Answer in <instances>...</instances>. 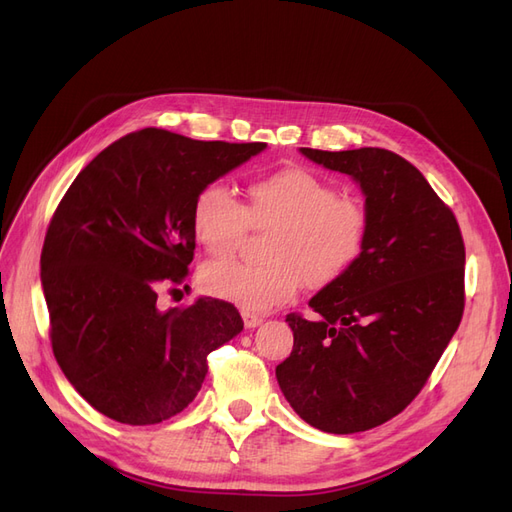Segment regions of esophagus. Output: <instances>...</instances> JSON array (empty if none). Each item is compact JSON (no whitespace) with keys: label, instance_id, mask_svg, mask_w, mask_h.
Returning a JSON list of instances; mask_svg holds the SVG:
<instances>
[{"label":"esophagus","instance_id":"obj_1","mask_svg":"<svg viewBox=\"0 0 512 512\" xmlns=\"http://www.w3.org/2000/svg\"><path fill=\"white\" fill-rule=\"evenodd\" d=\"M241 316H243V322H245V327L247 329H256L258 324H262V316H258V314H252V312H241Z\"/></svg>","mask_w":512,"mask_h":512}]
</instances>
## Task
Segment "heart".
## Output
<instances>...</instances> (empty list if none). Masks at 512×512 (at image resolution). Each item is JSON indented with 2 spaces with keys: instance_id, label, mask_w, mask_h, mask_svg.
I'll list each match as a JSON object with an SVG mask.
<instances>
[{
  "instance_id": "1",
  "label": "heart",
  "mask_w": 512,
  "mask_h": 512,
  "mask_svg": "<svg viewBox=\"0 0 512 512\" xmlns=\"http://www.w3.org/2000/svg\"><path fill=\"white\" fill-rule=\"evenodd\" d=\"M250 226L275 228L265 245L269 260L211 262L203 269V286L243 312H269L292 299L303 282L324 288L342 280L363 254L369 213L359 198L339 194L333 181L303 166L254 179L247 205L218 181L198 190L192 235L209 256L235 254Z\"/></svg>"
}]
</instances>
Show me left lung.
<instances>
[{"label": "left lung", "mask_w": 512, "mask_h": 512, "mask_svg": "<svg viewBox=\"0 0 512 512\" xmlns=\"http://www.w3.org/2000/svg\"><path fill=\"white\" fill-rule=\"evenodd\" d=\"M301 153L361 185L369 235L354 267L309 301L316 320L286 316L294 346L275 376L305 423L367 431L406 410L455 335L466 247L453 211L397 153Z\"/></svg>", "instance_id": "left-lung-1"}]
</instances>
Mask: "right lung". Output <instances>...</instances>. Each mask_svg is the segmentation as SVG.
Listing matches in <instances>:
<instances>
[{"label":"right lung","mask_w":512,"mask_h":512,"mask_svg":"<svg viewBox=\"0 0 512 512\" xmlns=\"http://www.w3.org/2000/svg\"><path fill=\"white\" fill-rule=\"evenodd\" d=\"M265 147L145 128L100 151L61 198L40 256L51 346L104 416L156 425L179 414L203 386L209 352L243 331L228 301L156 303L162 286L188 280L198 190Z\"/></svg>","instance_id":"1"}]
</instances>
